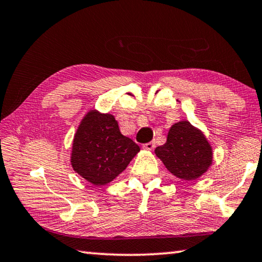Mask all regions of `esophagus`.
I'll list each match as a JSON object with an SVG mask.
<instances>
[{"label": "esophagus", "instance_id": "esophagus-1", "mask_svg": "<svg viewBox=\"0 0 262 262\" xmlns=\"http://www.w3.org/2000/svg\"><path fill=\"white\" fill-rule=\"evenodd\" d=\"M155 146H156L155 142H150V143L144 144L143 145V148H144V150H147V151H152L155 148Z\"/></svg>", "mask_w": 262, "mask_h": 262}]
</instances>
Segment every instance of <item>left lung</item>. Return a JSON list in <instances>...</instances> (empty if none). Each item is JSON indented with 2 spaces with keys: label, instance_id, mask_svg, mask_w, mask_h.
Masks as SVG:
<instances>
[{
  "label": "left lung",
  "instance_id": "obj_1",
  "mask_svg": "<svg viewBox=\"0 0 262 262\" xmlns=\"http://www.w3.org/2000/svg\"><path fill=\"white\" fill-rule=\"evenodd\" d=\"M155 154L173 176L187 182L198 179L213 163L211 144L188 120L173 124L166 143L156 147Z\"/></svg>",
  "mask_w": 262,
  "mask_h": 262
}]
</instances>
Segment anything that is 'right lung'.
Wrapping results in <instances>:
<instances>
[{
	"mask_svg": "<svg viewBox=\"0 0 262 262\" xmlns=\"http://www.w3.org/2000/svg\"><path fill=\"white\" fill-rule=\"evenodd\" d=\"M140 148L122 135L111 114L90 110L74 136L70 162L76 173L95 186L111 183L122 173Z\"/></svg>",
	"mask_w": 262,
	"mask_h": 262,
	"instance_id": "obj_1",
	"label": "right lung"
}]
</instances>
